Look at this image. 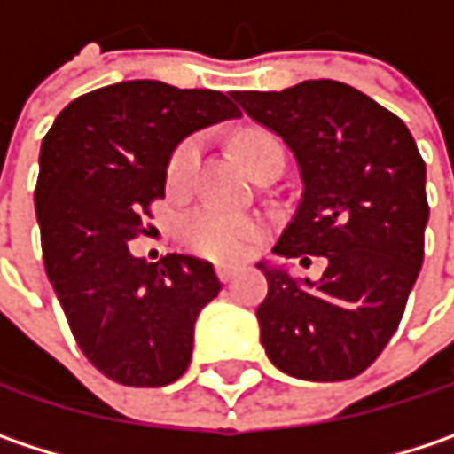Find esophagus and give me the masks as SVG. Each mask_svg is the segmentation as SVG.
Instances as JSON below:
<instances>
[{
    "label": "esophagus",
    "mask_w": 454,
    "mask_h": 454,
    "mask_svg": "<svg viewBox=\"0 0 454 454\" xmlns=\"http://www.w3.org/2000/svg\"><path fill=\"white\" fill-rule=\"evenodd\" d=\"M216 276H219V281H232L235 278V266H227V263H216Z\"/></svg>",
    "instance_id": "obj_1"
}]
</instances>
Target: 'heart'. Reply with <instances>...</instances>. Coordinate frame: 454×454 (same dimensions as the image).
Returning <instances> with one entry per match:
<instances>
[{"label":"heart","instance_id":"1","mask_svg":"<svg viewBox=\"0 0 454 454\" xmlns=\"http://www.w3.org/2000/svg\"><path fill=\"white\" fill-rule=\"evenodd\" d=\"M238 149L250 170L269 154L284 157L281 145L274 137L258 134V131L243 134L238 142ZM196 160H199V139L191 137L183 145H178L168 162V185L176 191L185 188L191 183ZM178 238L188 250H193L204 258L232 263V261H240L253 247V243L261 238V222L250 214L230 211L219 204H201L180 219Z\"/></svg>","mask_w":454,"mask_h":454}]
</instances>
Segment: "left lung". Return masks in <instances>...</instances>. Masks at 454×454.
I'll use <instances>...</instances> for the list:
<instances>
[{
    "label": "left lung",
    "instance_id": "1",
    "mask_svg": "<svg viewBox=\"0 0 454 454\" xmlns=\"http://www.w3.org/2000/svg\"><path fill=\"white\" fill-rule=\"evenodd\" d=\"M232 98L300 165L302 199L274 253L328 261L317 281L258 263L269 278L255 309L261 343L292 377H356L395 333L424 263L429 204L419 146L398 115L343 82Z\"/></svg>",
    "mask_w": 454,
    "mask_h": 454
}]
</instances>
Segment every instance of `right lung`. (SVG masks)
<instances>
[{
    "label": "right lung",
    "mask_w": 454,
    "mask_h": 454,
    "mask_svg": "<svg viewBox=\"0 0 454 454\" xmlns=\"http://www.w3.org/2000/svg\"><path fill=\"white\" fill-rule=\"evenodd\" d=\"M216 90L115 82L72 100L41 145L35 216L46 274L87 362L131 387H162L191 364L193 325L222 284L209 261L129 243L165 196L176 146L238 118Z\"/></svg>",
    "instance_id": "1"
}]
</instances>
